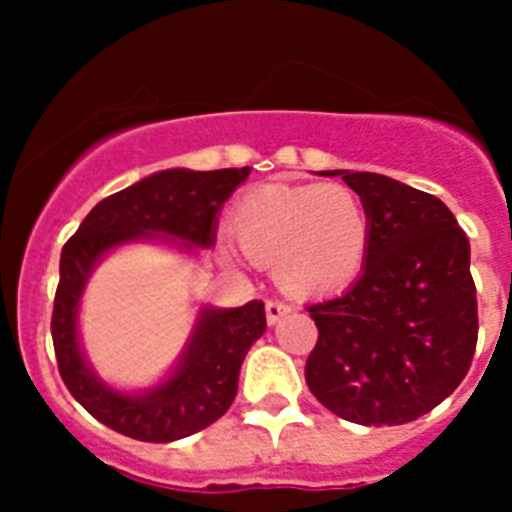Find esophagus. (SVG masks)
<instances>
[{
    "label": "esophagus",
    "instance_id": "1",
    "mask_svg": "<svg viewBox=\"0 0 512 512\" xmlns=\"http://www.w3.org/2000/svg\"><path fill=\"white\" fill-rule=\"evenodd\" d=\"M289 312H291V304H289V302H283V299H276V296H273V299H268V302H265V315H268L270 325H273V322L281 320L283 315H289Z\"/></svg>",
    "mask_w": 512,
    "mask_h": 512
}]
</instances>
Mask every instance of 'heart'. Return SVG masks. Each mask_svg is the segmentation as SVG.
Listing matches in <instances>:
<instances>
[{"instance_id": "obj_1", "label": "heart", "mask_w": 512, "mask_h": 512, "mask_svg": "<svg viewBox=\"0 0 512 512\" xmlns=\"http://www.w3.org/2000/svg\"><path fill=\"white\" fill-rule=\"evenodd\" d=\"M231 231L249 260L273 265L283 289L312 296L362 273L372 221L346 184H265L236 205Z\"/></svg>"}]
</instances>
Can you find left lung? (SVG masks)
I'll use <instances>...</instances> for the list:
<instances>
[{"instance_id": "8db88e82", "label": "left lung", "mask_w": 512, "mask_h": 512, "mask_svg": "<svg viewBox=\"0 0 512 512\" xmlns=\"http://www.w3.org/2000/svg\"><path fill=\"white\" fill-rule=\"evenodd\" d=\"M322 174H341L362 197L372 236L354 286L307 307L317 343L304 377L346 422H414L461 385L474 359L471 247L435 195L369 171Z\"/></svg>"}]
</instances>
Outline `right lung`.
<instances>
[{"label":"right lung","instance_id":"add662e5","mask_svg":"<svg viewBox=\"0 0 512 512\" xmlns=\"http://www.w3.org/2000/svg\"><path fill=\"white\" fill-rule=\"evenodd\" d=\"M249 176L244 169H169L106 197L67 239L51 312L59 375L80 406L119 435L143 442H174L221 419L234 403L239 369L249 346L265 333V304L203 309L195 336L169 380L140 395L106 388L77 346V304L103 252L148 236H174L182 247L216 242V216Z\"/></svg>","mask_w":512,"mask_h":512}]
</instances>
